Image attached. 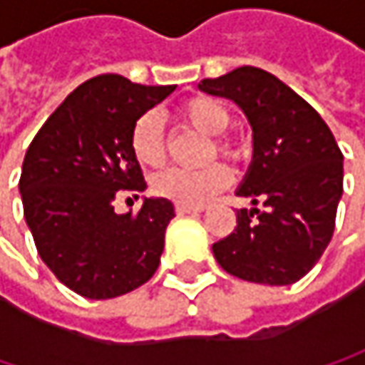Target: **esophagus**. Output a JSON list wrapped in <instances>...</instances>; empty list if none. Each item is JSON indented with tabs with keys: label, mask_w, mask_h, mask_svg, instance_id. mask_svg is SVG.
<instances>
[{
	"label": "esophagus",
	"mask_w": 365,
	"mask_h": 365,
	"mask_svg": "<svg viewBox=\"0 0 365 365\" xmlns=\"http://www.w3.org/2000/svg\"><path fill=\"white\" fill-rule=\"evenodd\" d=\"M175 211H178L180 215H190V213H200V211H202V207H192V205H178V207H175Z\"/></svg>",
	"instance_id": "esophagus-1"
}]
</instances>
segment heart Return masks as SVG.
<instances>
[{
  "mask_svg": "<svg viewBox=\"0 0 365 365\" xmlns=\"http://www.w3.org/2000/svg\"><path fill=\"white\" fill-rule=\"evenodd\" d=\"M180 113L185 122L202 130L205 135L217 137L215 150L222 156L237 158L241 154L237 141L228 137H220L226 133L230 124V111L217 99L211 97H192L180 108ZM130 150L137 163L143 167H158L165 160V130L163 120L156 111H145L137 118L130 130ZM232 182V173L224 165H211L205 169H167L152 180V190L158 196L175 200L178 205L202 207L215 194Z\"/></svg>",
  "mask_w": 365,
  "mask_h": 365,
  "instance_id": "1",
  "label": "heart"
}]
</instances>
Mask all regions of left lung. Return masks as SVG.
I'll return each mask as SVG.
<instances>
[{"label":"left lung","instance_id":"8db88e82","mask_svg":"<svg viewBox=\"0 0 365 365\" xmlns=\"http://www.w3.org/2000/svg\"><path fill=\"white\" fill-rule=\"evenodd\" d=\"M235 101L254 130V158L237 190L266 209L237 211V228L213 243L217 264L243 281L289 285L326 252L342 196V152L300 95L272 73L239 67L198 84Z\"/></svg>","mask_w":365,"mask_h":365}]
</instances>
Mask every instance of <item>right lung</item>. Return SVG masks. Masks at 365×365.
I'll list each match as a JSON object with an SVG mask.
<instances>
[{"label": "right lung", "instance_id": "1", "mask_svg": "<svg viewBox=\"0 0 365 365\" xmlns=\"http://www.w3.org/2000/svg\"><path fill=\"white\" fill-rule=\"evenodd\" d=\"M175 86H143L118 73L80 84L34 137L19 190L37 254L71 292L108 300L152 279L175 217L167 198H143L139 213L113 211L143 192L130 130Z\"/></svg>", "mask_w": 365, "mask_h": 365}]
</instances>
